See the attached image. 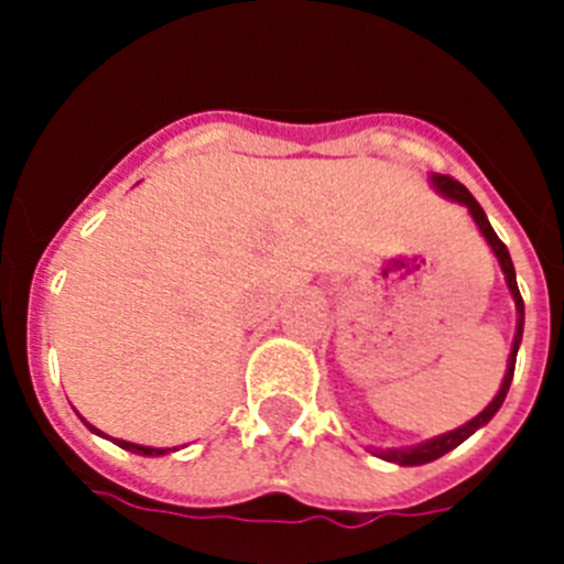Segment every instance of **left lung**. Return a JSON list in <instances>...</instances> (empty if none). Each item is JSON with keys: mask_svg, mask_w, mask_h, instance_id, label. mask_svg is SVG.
I'll return each instance as SVG.
<instances>
[{"mask_svg": "<svg viewBox=\"0 0 564 564\" xmlns=\"http://www.w3.org/2000/svg\"><path fill=\"white\" fill-rule=\"evenodd\" d=\"M431 186L436 188V194H442L445 199H451V203H459L465 205L467 210H470L473 223L478 225V230H481V236L487 239L489 250L496 252L498 264H501V272L503 278H507V286H509V294H512L514 300V308H518V328H514V339H512V354H509V361H507V372H503V381H501V389H498V394L492 398V401L487 403V409L484 412H478L476 417L467 420L465 425H459V429L448 431V434H440V436H431V440L420 442V445H409V448H387V451H372V454L378 456V459L383 462H394V465L401 467H414V465H429V462L440 459V456H445L448 451L459 448L462 442L467 440L470 434H476L481 425H487L489 420L496 417L498 409L503 406V398H507L509 392V383H512V376H514V359H518V347H520V339H523V297H520V289H518V278H514V264L512 258H509V250L507 245H503L501 239L496 236V230H492V225H489L487 214H484L481 205L476 203V197H473L470 192H467L465 186H462L459 181H454V177L448 175H429Z\"/></svg>", "mask_w": 564, "mask_h": 564, "instance_id": "left-lung-1", "label": "left lung"}]
</instances>
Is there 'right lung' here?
Instances as JSON below:
<instances>
[{"mask_svg": "<svg viewBox=\"0 0 564 564\" xmlns=\"http://www.w3.org/2000/svg\"><path fill=\"white\" fill-rule=\"evenodd\" d=\"M80 420H83V417H80ZM83 423H86V420H83ZM86 425L94 431V434L105 436L102 431L94 429L91 423H86ZM113 442H116V445H119V448L130 451V454H139V456H163V454H170V451H177V448H150V445H135V442H124V440H113Z\"/></svg>", "mask_w": 564, "mask_h": 564, "instance_id": "right-lung-1", "label": "right lung"}]
</instances>
